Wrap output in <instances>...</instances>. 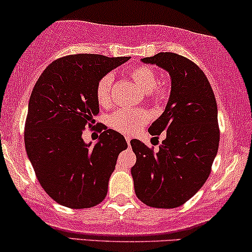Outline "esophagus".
<instances>
[{
    "mask_svg": "<svg viewBox=\"0 0 252 252\" xmlns=\"http://www.w3.org/2000/svg\"><path fill=\"white\" fill-rule=\"evenodd\" d=\"M126 143H128V145H130V141H131V136H126Z\"/></svg>",
    "mask_w": 252,
    "mask_h": 252,
    "instance_id": "34e87169",
    "label": "esophagus"
}]
</instances>
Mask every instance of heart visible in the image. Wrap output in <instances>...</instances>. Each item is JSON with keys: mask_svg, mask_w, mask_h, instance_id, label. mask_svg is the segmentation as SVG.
<instances>
[{"mask_svg": "<svg viewBox=\"0 0 252 252\" xmlns=\"http://www.w3.org/2000/svg\"><path fill=\"white\" fill-rule=\"evenodd\" d=\"M129 75L145 93L154 99L164 98L166 90L164 86L157 85V75L148 67H135L129 71ZM112 74H106L98 81L95 87V96L101 106L111 103ZM149 121V113L142 109H121L109 117V124L115 130L123 134H132L142 128Z\"/></svg>", "mask_w": 252, "mask_h": 252, "instance_id": "b5f03b06", "label": "heart"}]
</instances>
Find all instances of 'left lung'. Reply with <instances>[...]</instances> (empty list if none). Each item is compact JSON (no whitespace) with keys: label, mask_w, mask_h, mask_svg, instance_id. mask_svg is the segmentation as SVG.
<instances>
[{"label":"left lung","mask_w":252,"mask_h":252,"mask_svg":"<svg viewBox=\"0 0 252 252\" xmlns=\"http://www.w3.org/2000/svg\"><path fill=\"white\" fill-rule=\"evenodd\" d=\"M141 62L156 64L171 77V92L162 115L148 131L166 139L154 153L131 141L136 164L131 167L137 198L154 208H176L206 183L219 148L218 106L208 79L181 55L159 52Z\"/></svg>","instance_id":"left-lung-1"}]
</instances>
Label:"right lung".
I'll use <instances>...</instances> for the list:
<instances>
[{"label":"right lung","mask_w":252,"mask_h":252,"mask_svg":"<svg viewBox=\"0 0 252 252\" xmlns=\"http://www.w3.org/2000/svg\"><path fill=\"white\" fill-rule=\"evenodd\" d=\"M130 57L69 55L55 61L35 82L29 101L25 147L35 176L57 203L74 209L99 204L107 193L123 135L104 126L93 145L82 132L99 113V80Z\"/></svg>","instance_id":"add662e5"}]
</instances>
